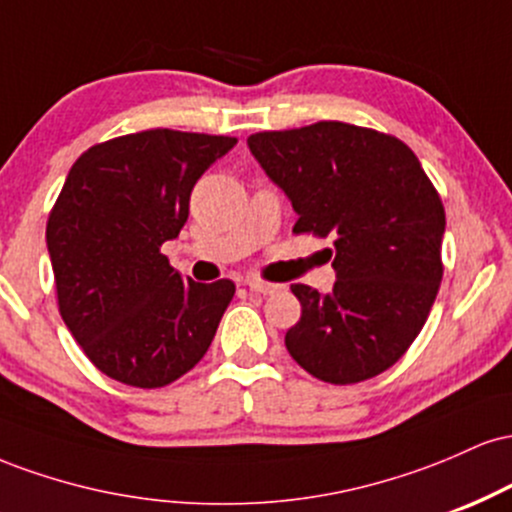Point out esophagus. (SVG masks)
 Masks as SVG:
<instances>
[{"label":"esophagus","mask_w":512,"mask_h":512,"mask_svg":"<svg viewBox=\"0 0 512 512\" xmlns=\"http://www.w3.org/2000/svg\"><path fill=\"white\" fill-rule=\"evenodd\" d=\"M245 284H248V289H250V291H255V293H264V296H269V293H276V291H279V286H276V284H269V281H262V279H248V281H245Z\"/></svg>","instance_id":"esophagus-1"}]
</instances>
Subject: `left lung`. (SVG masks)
Returning a JSON list of instances; mask_svg holds the SVG:
<instances>
[{
	"instance_id": "8db88e82",
	"label": "left lung",
	"mask_w": 512,
	"mask_h": 512,
	"mask_svg": "<svg viewBox=\"0 0 512 512\" xmlns=\"http://www.w3.org/2000/svg\"><path fill=\"white\" fill-rule=\"evenodd\" d=\"M252 156L291 199L293 233L330 236L337 281L327 296L291 291L301 320L286 332L298 366L332 385L375 378L407 354L436 301L445 209L402 139L349 122L248 137Z\"/></svg>"
}]
</instances>
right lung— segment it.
Instances as JSON below:
<instances>
[{"instance_id":"obj_1","label":"right lung","mask_w":512,"mask_h":512,"mask_svg":"<svg viewBox=\"0 0 512 512\" xmlns=\"http://www.w3.org/2000/svg\"><path fill=\"white\" fill-rule=\"evenodd\" d=\"M236 137L144 129L84 151L48 216L64 325L108 378L170 385L207 354L236 284L182 281L161 245L178 238L190 195Z\"/></svg>"}]
</instances>
